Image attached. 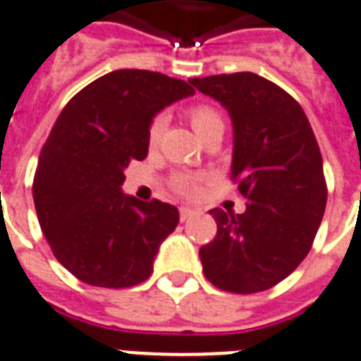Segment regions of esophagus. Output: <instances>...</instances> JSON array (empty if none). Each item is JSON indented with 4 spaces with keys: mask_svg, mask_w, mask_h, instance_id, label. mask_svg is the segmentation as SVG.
I'll return each mask as SVG.
<instances>
[{
    "mask_svg": "<svg viewBox=\"0 0 361 361\" xmlns=\"http://www.w3.org/2000/svg\"><path fill=\"white\" fill-rule=\"evenodd\" d=\"M194 209L192 207H180V221H186V219H190L192 215H194Z\"/></svg>",
    "mask_w": 361,
    "mask_h": 361,
    "instance_id": "1",
    "label": "esophagus"
}]
</instances>
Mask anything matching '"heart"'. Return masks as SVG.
Wrapping results in <instances>:
<instances>
[{
  "instance_id": "heart-1",
  "label": "heart",
  "mask_w": 361,
  "mask_h": 361,
  "mask_svg": "<svg viewBox=\"0 0 361 361\" xmlns=\"http://www.w3.org/2000/svg\"><path fill=\"white\" fill-rule=\"evenodd\" d=\"M188 115V121H190L192 128L196 130L200 138L204 140L209 134L221 133L225 130V119L217 107H213L209 104H196L192 105L190 109L186 111ZM163 126H165V119L163 117H155L152 119L148 126V144L154 148L157 146V142L161 138ZM200 180L202 178L198 175H180V177L175 178L173 183V188L180 194V196H186V198H194L200 190Z\"/></svg>"
}]
</instances>
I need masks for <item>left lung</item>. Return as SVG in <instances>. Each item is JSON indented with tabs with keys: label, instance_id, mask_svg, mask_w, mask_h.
<instances>
[{
	"label": "left lung",
	"instance_id": "8db88e82",
	"mask_svg": "<svg viewBox=\"0 0 361 361\" xmlns=\"http://www.w3.org/2000/svg\"><path fill=\"white\" fill-rule=\"evenodd\" d=\"M231 115V177L246 212L212 209L217 235L200 248L204 275L221 290L254 294L281 283L314 244L327 206L315 134L300 104L254 73L190 78Z\"/></svg>",
	"mask_w": 361,
	"mask_h": 361
}]
</instances>
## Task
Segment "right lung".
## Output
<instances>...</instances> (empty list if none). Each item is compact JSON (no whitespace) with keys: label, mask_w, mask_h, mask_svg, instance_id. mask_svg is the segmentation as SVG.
Listing matches in <instances>:
<instances>
[{"label":"right lung","mask_w":361,"mask_h":361,"mask_svg":"<svg viewBox=\"0 0 361 361\" xmlns=\"http://www.w3.org/2000/svg\"><path fill=\"white\" fill-rule=\"evenodd\" d=\"M161 73L121 69L99 76L63 107L40 152L32 196L57 262L92 286L126 288L154 271L178 209L121 190L125 169L148 155L155 113L192 96Z\"/></svg>","instance_id":"right-lung-1"}]
</instances>
